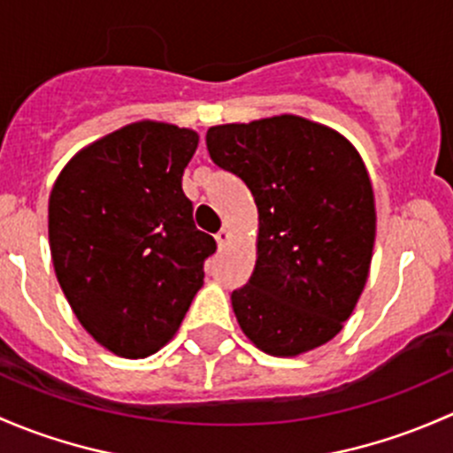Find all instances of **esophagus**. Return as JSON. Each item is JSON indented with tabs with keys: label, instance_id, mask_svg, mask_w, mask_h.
Masks as SVG:
<instances>
[{
	"label": "esophagus",
	"instance_id": "esophagus-1",
	"mask_svg": "<svg viewBox=\"0 0 453 453\" xmlns=\"http://www.w3.org/2000/svg\"><path fill=\"white\" fill-rule=\"evenodd\" d=\"M226 242H228V231H226V228H222V231L216 233V244L222 249V246H225Z\"/></svg>",
	"mask_w": 453,
	"mask_h": 453
}]
</instances>
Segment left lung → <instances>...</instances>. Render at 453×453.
Listing matches in <instances>:
<instances>
[{"instance_id": "obj_1", "label": "left lung", "mask_w": 453, "mask_h": 453, "mask_svg": "<svg viewBox=\"0 0 453 453\" xmlns=\"http://www.w3.org/2000/svg\"><path fill=\"white\" fill-rule=\"evenodd\" d=\"M207 150L250 189L259 213L255 270L231 295L242 331L270 356L329 342L365 290L375 242L356 148L327 126L279 115L213 126Z\"/></svg>"}]
</instances>
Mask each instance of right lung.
<instances>
[{"label": "right lung", "mask_w": 453, "mask_h": 453, "mask_svg": "<svg viewBox=\"0 0 453 453\" xmlns=\"http://www.w3.org/2000/svg\"><path fill=\"white\" fill-rule=\"evenodd\" d=\"M196 148L194 130L124 126L78 152L50 194L56 279L82 327L122 357L176 334L216 253L183 194Z\"/></svg>", "instance_id": "right-lung-1"}]
</instances>
